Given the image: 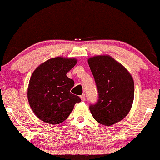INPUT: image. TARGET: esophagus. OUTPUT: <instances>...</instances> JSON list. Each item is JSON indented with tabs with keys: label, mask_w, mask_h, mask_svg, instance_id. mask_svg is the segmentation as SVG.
Returning a JSON list of instances; mask_svg holds the SVG:
<instances>
[{
	"label": "esophagus",
	"mask_w": 160,
	"mask_h": 160,
	"mask_svg": "<svg viewBox=\"0 0 160 160\" xmlns=\"http://www.w3.org/2000/svg\"><path fill=\"white\" fill-rule=\"evenodd\" d=\"M81 99H82V101H85V99H86V96L85 95V94H82V95L80 96Z\"/></svg>",
	"instance_id": "34e87169"
}]
</instances>
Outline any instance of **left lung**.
<instances>
[{"instance_id":"left-lung-1","label":"left lung","mask_w":160,"mask_h":160,"mask_svg":"<svg viewBox=\"0 0 160 160\" xmlns=\"http://www.w3.org/2000/svg\"><path fill=\"white\" fill-rule=\"evenodd\" d=\"M98 91V101L89 109L96 121L111 126L128 114L134 98V82L124 66L108 55L88 59Z\"/></svg>"}]
</instances>
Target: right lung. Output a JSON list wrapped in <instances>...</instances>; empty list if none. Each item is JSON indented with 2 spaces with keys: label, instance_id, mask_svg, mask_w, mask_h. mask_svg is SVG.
<instances>
[{
  "label": "right lung",
  "instance_id": "1",
  "mask_svg": "<svg viewBox=\"0 0 160 160\" xmlns=\"http://www.w3.org/2000/svg\"><path fill=\"white\" fill-rule=\"evenodd\" d=\"M77 59L62 56L44 62L34 70L27 89V98L32 111L42 121L59 124L68 118L78 96L70 92L74 81L66 74Z\"/></svg>",
  "mask_w": 160,
  "mask_h": 160
}]
</instances>
